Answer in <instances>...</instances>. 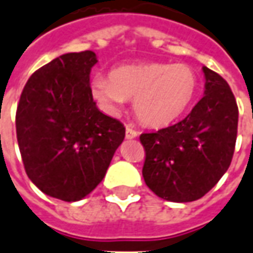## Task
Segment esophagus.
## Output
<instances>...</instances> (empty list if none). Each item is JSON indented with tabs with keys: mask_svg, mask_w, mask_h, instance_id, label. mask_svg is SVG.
<instances>
[{
	"mask_svg": "<svg viewBox=\"0 0 253 253\" xmlns=\"http://www.w3.org/2000/svg\"><path fill=\"white\" fill-rule=\"evenodd\" d=\"M135 137H138V131H137V130H134V128H131L130 126H127L126 127V138L132 139V138H135Z\"/></svg>",
	"mask_w": 253,
	"mask_h": 253,
	"instance_id": "obj_1",
	"label": "esophagus"
}]
</instances>
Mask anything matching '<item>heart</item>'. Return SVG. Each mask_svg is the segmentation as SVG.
Listing matches in <instances>:
<instances>
[{
    "label": "heart",
    "mask_w": 253,
    "mask_h": 253,
    "mask_svg": "<svg viewBox=\"0 0 253 253\" xmlns=\"http://www.w3.org/2000/svg\"><path fill=\"white\" fill-rule=\"evenodd\" d=\"M199 91V75L188 64L145 63L122 65L109 78L96 77L91 93L109 112H118L125 100L134 98V112L141 123L164 127L178 121Z\"/></svg>",
    "instance_id": "1"
}]
</instances>
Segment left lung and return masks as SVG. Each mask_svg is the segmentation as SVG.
<instances>
[{"label":"left lung","instance_id":"8db88e82","mask_svg":"<svg viewBox=\"0 0 253 253\" xmlns=\"http://www.w3.org/2000/svg\"><path fill=\"white\" fill-rule=\"evenodd\" d=\"M203 71L204 97L192 112L172 126L139 135L145 148V183L167 201L201 199L218 183L233 159L237 102L223 78L207 67Z\"/></svg>","mask_w":253,"mask_h":253}]
</instances>
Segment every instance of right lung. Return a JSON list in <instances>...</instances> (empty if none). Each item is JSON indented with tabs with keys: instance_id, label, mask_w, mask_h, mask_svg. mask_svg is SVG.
Segmentation results:
<instances>
[{
	"instance_id": "add662e5",
	"label": "right lung",
	"mask_w": 253,
	"mask_h": 253,
	"mask_svg": "<svg viewBox=\"0 0 253 253\" xmlns=\"http://www.w3.org/2000/svg\"><path fill=\"white\" fill-rule=\"evenodd\" d=\"M96 53H65L30 77L16 111L28 178L43 193L82 200L102 181L126 128L98 111L90 87Z\"/></svg>"
}]
</instances>
